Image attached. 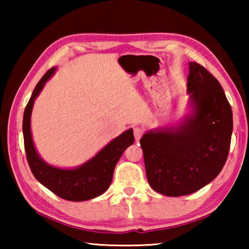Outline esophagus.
<instances>
[{
  "label": "esophagus",
  "instance_id": "34e87169",
  "mask_svg": "<svg viewBox=\"0 0 249 249\" xmlns=\"http://www.w3.org/2000/svg\"><path fill=\"white\" fill-rule=\"evenodd\" d=\"M142 134H144V129L138 127V126H136V127H134V136H135V140L136 141H140L141 137L142 136Z\"/></svg>",
  "mask_w": 249,
  "mask_h": 249
}]
</instances>
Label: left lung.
Returning a JSON list of instances; mask_svg holds the SVG:
<instances>
[{
    "instance_id": "left-lung-1",
    "label": "left lung",
    "mask_w": 249,
    "mask_h": 249,
    "mask_svg": "<svg viewBox=\"0 0 249 249\" xmlns=\"http://www.w3.org/2000/svg\"><path fill=\"white\" fill-rule=\"evenodd\" d=\"M187 113L176 126L148 129L141 138L146 176L155 191L188 196L216 178L229 156L233 113L220 82L189 62Z\"/></svg>"
}]
</instances>
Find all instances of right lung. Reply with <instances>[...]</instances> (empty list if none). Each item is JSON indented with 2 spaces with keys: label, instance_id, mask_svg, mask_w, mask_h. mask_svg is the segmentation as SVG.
<instances>
[{
  "label": "right lung",
  "instance_id": "1",
  "mask_svg": "<svg viewBox=\"0 0 249 249\" xmlns=\"http://www.w3.org/2000/svg\"><path fill=\"white\" fill-rule=\"evenodd\" d=\"M56 70L57 67H53L40 79L25 108L23 135L27 161L34 177L54 195L73 202L91 200L103 195L111 185L117 161L125 149L134 142L133 128L126 129L119 136L113 138L82 165L73 168H62L46 162L34 144L31 117L35 100L38 98L45 83L53 77Z\"/></svg>",
  "mask_w": 249,
  "mask_h": 249
}]
</instances>
